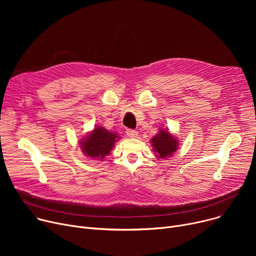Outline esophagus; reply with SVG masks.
<instances>
[{
  "instance_id": "esophagus-1",
  "label": "esophagus",
  "mask_w": 256,
  "mask_h": 256,
  "mask_svg": "<svg viewBox=\"0 0 256 256\" xmlns=\"http://www.w3.org/2000/svg\"><path fill=\"white\" fill-rule=\"evenodd\" d=\"M126 135L130 138H136L138 136V132L134 130H126Z\"/></svg>"
}]
</instances>
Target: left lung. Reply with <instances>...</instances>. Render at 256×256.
<instances>
[{
  "label": "left lung",
  "mask_w": 256,
  "mask_h": 256,
  "mask_svg": "<svg viewBox=\"0 0 256 256\" xmlns=\"http://www.w3.org/2000/svg\"><path fill=\"white\" fill-rule=\"evenodd\" d=\"M152 145L156 156L160 158H169L178 150V140L173 137L167 130H160L156 135L152 139Z\"/></svg>",
  "instance_id": "8db88e82"
}]
</instances>
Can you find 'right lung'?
<instances>
[{"mask_svg": "<svg viewBox=\"0 0 256 256\" xmlns=\"http://www.w3.org/2000/svg\"><path fill=\"white\" fill-rule=\"evenodd\" d=\"M118 139L116 132L98 126L83 139L82 142H80V148L87 156L102 160L111 152V150Z\"/></svg>", "mask_w": 256, "mask_h": 256, "instance_id": "right-lung-1", "label": "right lung"}]
</instances>
